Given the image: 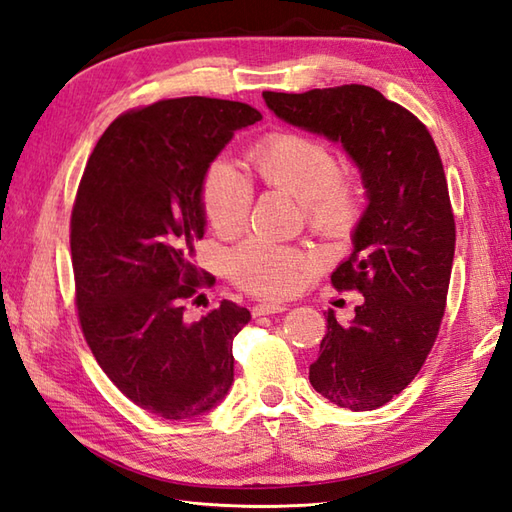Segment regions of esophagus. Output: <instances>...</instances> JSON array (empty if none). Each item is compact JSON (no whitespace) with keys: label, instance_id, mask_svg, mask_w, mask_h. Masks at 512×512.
Returning <instances> with one entry per match:
<instances>
[{"label":"esophagus","instance_id":"34e87169","mask_svg":"<svg viewBox=\"0 0 512 512\" xmlns=\"http://www.w3.org/2000/svg\"><path fill=\"white\" fill-rule=\"evenodd\" d=\"M287 311V304H276V302H263V304H256L252 313L258 315H274V313H282Z\"/></svg>","mask_w":512,"mask_h":512}]
</instances>
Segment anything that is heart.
Instances as JSON below:
<instances>
[{"label": "heart", "instance_id": "b5f03b06", "mask_svg": "<svg viewBox=\"0 0 512 512\" xmlns=\"http://www.w3.org/2000/svg\"><path fill=\"white\" fill-rule=\"evenodd\" d=\"M256 177L300 201L304 219L328 241L346 238L359 223L366 190L357 170L339 168L331 144L298 131H274L249 153ZM254 186L232 162H212L201 177L203 217L219 236H234L245 227ZM230 276L238 287L263 298H287L309 280L313 263L298 247L252 238L230 254Z\"/></svg>", "mask_w": 512, "mask_h": 512}]
</instances>
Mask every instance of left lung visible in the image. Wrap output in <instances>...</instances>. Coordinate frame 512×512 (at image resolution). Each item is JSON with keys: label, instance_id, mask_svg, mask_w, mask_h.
Segmentation results:
<instances>
[{"label": "left lung", "instance_id": "obj_1", "mask_svg": "<svg viewBox=\"0 0 512 512\" xmlns=\"http://www.w3.org/2000/svg\"><path fill=\"white\" fill-rule=\"evenodd\" d=\"M263 98L293 127L342 142L361 170L368 208L331 282L363 293V304L346 326L326 313L309 381L339 407L377 410L423 368L447 306L456 221L434 138L412 111L366 85Z\"/></svg>", "mask_w": 512, "mask_h": 512}]
</instances>
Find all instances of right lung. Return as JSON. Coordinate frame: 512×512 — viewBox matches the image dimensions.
<instances>
[{"label":"right lung","instance_id":"1","mask_svg":"<svg viewBox=\"0 0 512 512\" xmlns=\"http://www.w3.org/2000/svg\"><path fill=\"white\" fill-rule=\"evenodd\" d=\"M260 118L206 96L131 109L102 133L78 184L70 247L83 337L113 385L166 420L206 414L234 381L232 342L252 315L223 300L190 322L186 302L214 282L192 265L206 227L201 177Z\"/></svg>","mask_w":512,"mask_h":512}]
</instances>
